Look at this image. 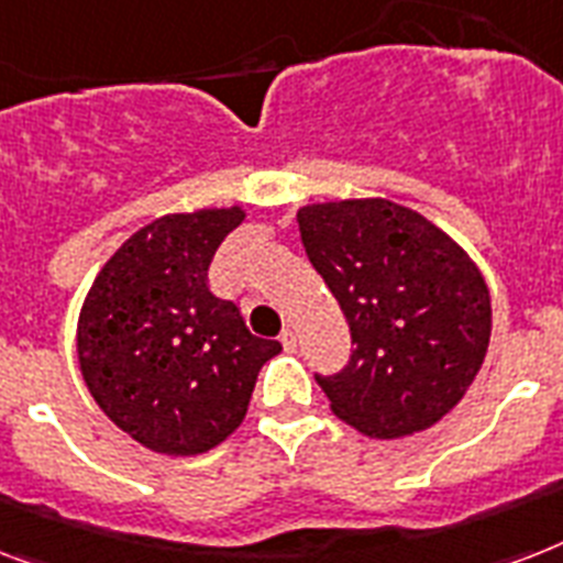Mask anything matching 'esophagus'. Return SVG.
Listing matches in <instances>:
<instances>
[{
    "label": "esophagus",
    "mask_w": 563,
    "mask_h": 563,
    "mask_svg": "<svg viewBox=\"0 0 563 563\" xmlns=\"http://www.w3.org/2000/svg\"><path fill=\"white\" fill-rule=\"evenodd\" d=\"M280 344H283V350H286V353H295V350H297V335H295V332H291V329H283V332H280Z\"/></svg>",
    "instance_id": "obj_1"
}]
</instances>
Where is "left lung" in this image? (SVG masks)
<instances>
[{"instance_id":"obj_1","label":"left lung","mask_w":563,"mask_h":563,"mask_svg":"<svg viewBox=\"0 0 563 563\" xmlns=\"http://www.w3.org/2000/svg\"><path fill=\"white\" fill-rule=\"evenodd\" d=\"M297 225L355 344L341 373L314 376L332 413L376 440L440 422L472 387L492 338L474 260L431 219L387 199L306 205Z\"/></svg>"}]
</instances>
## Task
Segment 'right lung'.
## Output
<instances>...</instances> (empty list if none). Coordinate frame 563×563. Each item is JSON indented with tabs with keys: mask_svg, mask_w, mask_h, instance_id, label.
<instances>
[{
	"mask_svg": "<svg viewBox=\"0 0 563 563\" xmlns=\"http://www.w3.org/2000/svg\"><path fill=\"white\" fill-rule=\"evenodd\" d=\"M245 219L234 208L167 213L100 268L77 321L80 373L100 410L150 451L205 454L240 428L280 341L251 335L210 291L208 268Z\"/></svg>",
	"mask_w": 563,
	"mask_h": 563,
	"instance_id": "add662e5",
	"label": "right lung"
}]
</instances>
